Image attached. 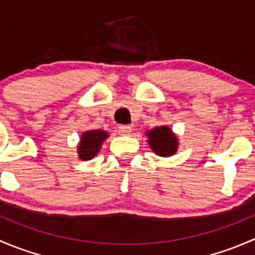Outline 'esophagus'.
I'll return each instance as SVG.
<instances>
[{
    "instance_id": "esophagus-1",
    "label": "esophagus",
    "mask_w": 255,
    "mask_h": 255,
    "mask_svg": "<svg viewBox=\"0 0 255 255\" xmlns=\"http://www.w3.org/2000/svg\"><path fill=\"white\" fill-rule=\"evenodd\" d=\"M118 132H120V134H122V135H127L132 132V127L128 125H122L118 127Z\"/></svg>"
}]
</instances>
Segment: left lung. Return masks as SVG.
I'll list each match as a JSON object with an SVG mask.
<instances>
[{
    "label": "left lung",
    "mask_w": 255,
    "mask_h": 255,
    "mask_svg": "<svg viewBox=\"0 0 255 255\" xmlns=\"http://www.w3.org/2000/svg\"><path fill=\"white\" fill-rule=\"evenodd\" d=\"M150 148L160 156L173 155L177 149V138L173 134L170 128L155 127L148 132Z\"/></svg>",
    "instance_id": "1"
}]
</instances>
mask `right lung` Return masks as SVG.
I'll use <instances>...</instances> for the list:
<instances>
[{
  "label": "right lung",
  "mask_w": 255,
  "mask_h": 255,
  "mask_svg": "<svg viewBox=\"0 0 255 255\" xmlns=\"http://www.w3.org/2000/svg\"><path fill=\"white\" fill-rule=\"evenodd\" d=\"M107 138V133L101 129L85 132L81 135V143L79 145V156L82 160H89L99 153L101 144Z\"/></svg>",
  "instance_id": "add662e5"
}]
</instances>
